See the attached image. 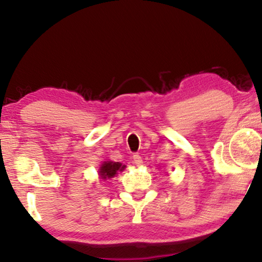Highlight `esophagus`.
Masks as SVG:
<instances>
[{
	"mask_svg": "<svg viewBox=\"0 0 262 262\" xmlns=\"http://www.w3.org/2000/svg\"><path fill=\"white\" fill-rule=\"evenodd\" d=\"M133 162L137 164L138 166L141 165V164H142V158H141V156L139 155V153H135V155L133 156Z\"/></svg>",
	"mask_w": 262,
	"mask_h": 262,
	"instance_id": "34e87169",
	"label": "esophagus"
}]
</instances>
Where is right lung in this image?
I'll return each instance as SVG.
<instances>
[{"instance_id":"obj_1","label":"right lung","mask_w":262,"mask_h":262,"mask_svg":"<svg viewBox=\"0 0 262 262\" xmlns=\"http://www.w3.org/2000/svg\"><path fill=\"white\" fill-rule=\"evenodd\" d=\"M125 167V165H122L121 163H114V162H104L103 165L100 166L99 175L103 180L111 179L116 175L117 171H122Z\"/></svg>"}]
</instances>
